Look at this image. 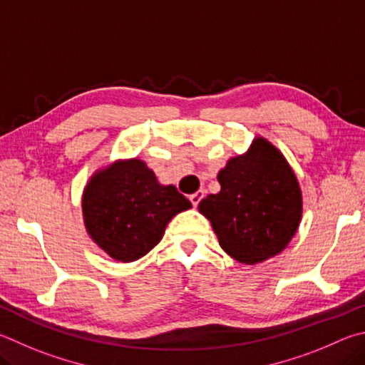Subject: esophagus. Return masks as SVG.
<instances>
[{
	"label": "esophagus",
	"instance_id": "obj_1",
	"mask_svg": "<svg viewBox=\"0 0 365 365\" xmlns=\"http://www.w3.org/2000/svg\"><path fill=\"white\" fill-rule=\"evenodd\" d=\"M202 197H204V191H202V190H200V191H196V193H193V195L190 196V201H191V204H193L195 207H196V205L201 202Z\"/></svg>",
	"mask_w": 365,
	"mask_h": 365
}]
</instances>
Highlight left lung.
Wrapping results in <instances>:
<instances>
[{
    "mask_svg": "<svg viewBox=\"0 0 365 365\" xmlns=\"http://www.w3.org/2000/svg\"><path fill=\"white\" fill-rule=\"evenodd\" d=\"M220 191L197 205L227 254L244 264L279 255L295 236L303 196L286 156L257 135L217 174Z\"/></svg>",
    "mask_w": 365,
    "mask_h": 365,
    "instance_id": "8db88e82",
    "label": "left lung"
}]
</instances>
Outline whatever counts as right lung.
Segmentation results:
<instances>
[{"mask_svg":"<svg viewBox=\"0 0 365 365\" xmlns=\"http://www.w3.org/2000/svg\"><path fill=\"white\" fill-rule=\"evenodd\" d=\"M191 202L174 185L158 182L138 158L98 168L86 183L81 209L86 231L116 262H135L163 240L165 227Z\"/></svg>","mask_w":365,"mask_h":365,"instance_id":"right-lung-1","label":"right lung"}]
</instances>
